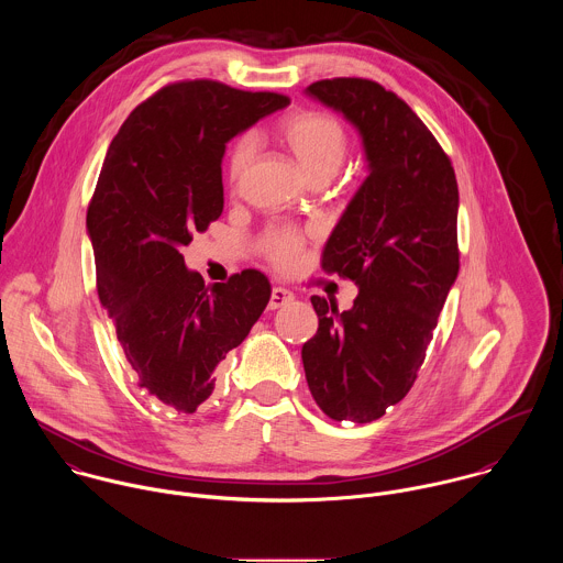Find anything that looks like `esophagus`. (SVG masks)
I'll use <instances>...</instances> for the list:
<instances>
[{
    "mask_svg": "<svg viewBox=\"0 0 563 563\" xmlns=\"http://www.w3.org/2000/svg\"><path fill=\"white\" fill-rule=\"evenodd\" d=\"M292 299H295V295H292L290 290H286V288H282V286H275V288L271 290V301H268V310H279V308L288 306V303H290Z\"/></svg>",
    "mask_w": 563,
    "mask_h": 563,
    "instance_id": "obj_1",
    "label": "esophagus"
}]
</instances>
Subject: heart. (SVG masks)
I'll return each mask as SVG.
<instances>
[{
  "instance_id": "1",
  "label": "heart",
  "mask_w": 563,
  "mask_h": 563,
  "mask_svg": "<svg viewBox=\"0 0 563 563\" xmlns=\"http://www.w3.org/2000/svg\"><path fill=\"white\" fill-rule=\"evenodd\" d=\"M279 139L292 152V156L310 179L331 177L346 154V134L338 119L324 112L303 110L286 117L279 123ZM255 156V136L242 134L230 150L228 175L236 186L244 177ZM303 249V236L295 230L279 228L268 232L264 253L277 268H290L297 264Z\"/></svg>"
}]
</instances>
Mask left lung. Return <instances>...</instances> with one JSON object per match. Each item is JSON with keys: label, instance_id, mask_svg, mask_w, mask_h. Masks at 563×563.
I'll return each mask as SVG.
<instances>
[{"label": "left lung", "instance_id": "left-lung-1", "mask_svg": "<svg viewBox=\"0 0 563 563\" xmlns=\"http://www.w3.org/2000/svg\"><path fill=\"white\" fill-rule=\"evenodd\" d=\"M306 92L353 123L368 162L322 251L324 273L360 292L344 312L312 297L319 329L301 349L306 379L331 420L373 422L413 386L457 279V179L427 125L382 84L333 78Z\"/></svg>", "mask_w": 563, "mask_h": 563}]
</instances>
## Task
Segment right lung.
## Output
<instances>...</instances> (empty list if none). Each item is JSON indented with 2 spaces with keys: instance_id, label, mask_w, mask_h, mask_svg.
I'll return each mask as SVG.
<instances>
[{
  "instance_id": "add662e5",
  "label": "right lung",
  "mask_w": 563,
  "mask_h": 563,
  "mask_svg": "<svg viewBox=\"0 0 563 563\" xmlns=\"http://www.w3.org/2000/svg\"><path fill=\"white\" fill-rule=\"evenodd\" d=\"M290 103L214 80L175 81L143 101L112 139L86 212L97 292L139 388L195 413L217 368L271 299L253 268L206 284L181 246L223 212L230 139Z\"/></svg>"
}]
</instances>
